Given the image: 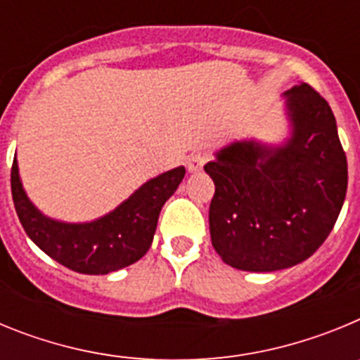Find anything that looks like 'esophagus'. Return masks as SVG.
<instances>
[{
    "label": "esophagus",
    "mask_w": 360,
    "mask_h": 360,
    "mask_svg": "<svg viewBox=\"0 0 360 360\" xmlns=\"http://www.w3.org/2000/svg\"><path fill=\"white\" fill-rule=\"evenodd\" d=\"M205 160H207V155H205V153H202V151L193 153V155L187 158V169H189L191 173L200 171L203 167V164H205Z\"/></svg>",
    "instance_id": "1"
}]
</instances>
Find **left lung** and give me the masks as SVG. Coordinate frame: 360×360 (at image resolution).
<instances>
[{
  "label": "left lung",
  "instance_id": "obj_1",
  "mask_svg": "<svg viewBox=\"0 0 360 360\" xmlns=\"http://www.w3.org/2000/svg\"><path fill=\"white\" fill-rule=\"evenodd\" d=\"M285 95L287 144L236 142L203 165L216 187L212 247L234 269L274 272L304 262L328 238L345 203L348 162L332 108L307 82Z\"/></svg>",
  "mask_w": 360,
  "mask_h": 360
}]
</instances>
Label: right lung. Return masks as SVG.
I'll return each mask as SVG.
<instances>
[{"label": "right lung", "instance_id": "right-lung-1", "mask_svg": "<svg viewBox=\"0 0 360 360\" xmlns=\"http://www.w3.org/2000/svg\"><path fill=\"white\" fill-rule=\"evenodd\" d=\"M176 167L146 182L113 212L90 224H63L41 214L25 195L12 162L11 187L15 212L34 243L57 263L81 274H108L139 262L151 247L158 214L182 182Z\"/></svg>", "mask_w": 360, "mask_h": 360}]
</instances>
